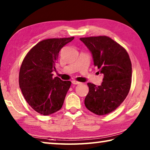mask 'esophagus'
Segmentation results:
<instances>
[{
  "label": "esophagus",
  "mask_w": 150,
  "mask_h": 150,
  "mask_svg": "<svg viewBox=\"0 0 150 150\" xmlns=\"http://www.w3.org/2000/svg\"><path fill=\"white\" fill-rule=\"evenodd\" d=\"M72 83H73V84H74V85L80 84V83H81L80 82H78V81H76V80H73V81H72Z\"/></svg>",
  "instance_id": "esophagus-1"
}]
</instances>
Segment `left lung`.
Wrapping results in <instances>:
<instances>
[{
    "mask_svg": "<svg viewBox=\"0 0 150 150\" xmlns=\"http://www.w3.org/2000/svg\"><path fill=\"white\" fill-rule=\"evenodd\" d=\"M80 39L90 49L94 65L103 74L101 86L88 83L89 92L84 104L94 114H109L120 106L130 91L132 64L129 55L124 47L105 35Z\"/></svg>",
    "mask_w": 150,
    "mask_h": 150,
    "instance_id": "1",
    "label": "left lung"
}]
</instances>
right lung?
Wrapping results in <instances>:
<instances>
[{"label":"right lung","mask_w":150,"mask_h":150,"mask_svg":"<svg viewBox=\"0 0 150 150\" xmlns=\"http://www.w3.org/2000/svg\"><path fill=\"white\" fill-rule=\"evenodd\" d=\"M74 37L51 38L39 41L23 59L19 85L30 106L38 113L49 115L61 109L70 81L52 76L59 51Z\"/></svg>","instance_id":"obj_1"}]
</instances>
